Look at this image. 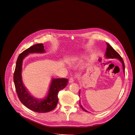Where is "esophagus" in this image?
I'll use <instances>...</instances> for the list:
<instances>
[{
    "instance_id": "34e87169",
    "label": "esophagus",
    "mask_w": 135,
    "mask_h": 135,
    "mask_svg": "<svg viewBox=\"0 0 135 135\" xmlns=\"http://www.w3.org/2000/svg\"><path fill=\"white\" fill-rule=\"evenodd\" d=\"M74 80H75L74 78L70 77V78H69V83H73L74 81Z\"/></svg>"
}]
</instances>
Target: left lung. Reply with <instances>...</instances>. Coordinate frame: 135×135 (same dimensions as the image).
<instances>
[{"label":"left lung","instance_id":"1","mask_svg":"<svg viewBox=\"0 0 135 135\" xmlns=\"http://www.w3.org/2000/svg\"><path fill=\"white\" fill-rule=\"evenodd\" d=\"M106 44H107V50H106V52H105V57L107 59H118L122 63L123 71H124V73H125V65H124V62L123 59L122 58V57L120 56V55L109 44H108V43H106ZM79 93H80V91L79 92ZM79 94H80V93H79ZM79 96H80V95H79ZM79 104H80V107L82 109H83L85 112H88L86 109H85L82 107V105L80 104V101H79Z\"/></svg>","mask_w":135,"mask_h":135}]
</instances>
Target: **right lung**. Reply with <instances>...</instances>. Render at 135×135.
I'll return each instance as SVG.
<instances>
[{
  "label": "right lung",
  "mask_w": 135,
  "mask_h": 135,
  "mask_svg": "<svg viewBox=\"0 0 135 135\" xmlns=\"http://www.w3.org/2000/svg\"><path fill=\"white\" fill-rule=\"evenodd\" d=\"M45 52L43 44H37L26 49L18 56L15 72L13 81L16 93L19 100L27 108L37 113H46L55 109L59 101V92L67 85L66 78L53 79L50 86L47 96L43 100H39L33 97L25 86L22 80L21 72L22 69V61L30 53H43Z\"/></svg>",
  "instance_id": "1"
}]
</instances>
